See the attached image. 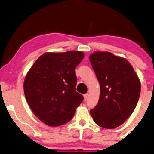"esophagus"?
I'll list each match as a JSON object with an SVG mask.
<instances>
[{
	"label": "esophagus",
	"mask_w": 154,
	"mask_h": 154,
	"mask_svg": "<svg viewBox=\"0 0 154 154\" xmlns=\"http://www.w3.org/2000/svg\"><path fill=\"white\" fill-rule=\"evenodd\" d=\"M88 94H84V100H85V101H86V100H88Z\"/></svg>",
	"instance_id": "34e87169"
}]
</instances>
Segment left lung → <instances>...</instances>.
<instances>
[{
    "label": "left lung",
    "mask_w": 154,
    "mask_h": 154,
    "mask_svg": "<svg viewBox=\"0 0 154 154\" xmlns=\"http://www.w3.org/2000/svg\"><path fill=\"white\" fill-rule=\"evenodd\" d=\"M89 60L100 85V99L90 111L91 115L100 127L115 128L135 109L141 91L140 81L127 60L112 53L97 51Z\"/></svg>",
    "instance_id": "obj_1"
}]
</instances>
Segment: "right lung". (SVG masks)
Instances as JSON below:
<instances>
[{
    "label": "right lung",
    "mask_w": 154,
    "mask_h": 154,
    "mask_svg": "<svg viewBox=\"0 0 154 154\" xmlns=\"http://www.w3.org/2000/svg\"><path fill=\"white\" fill-rule=\"evenodd\" d=\"M83 57V53L78 51L45 53L27 73L23 84L26 99L43 123H67L82 103L83 97L76 91L75 69Z\"/></svg>",
    "instance_id": "obj_1"
}]
</instances>
